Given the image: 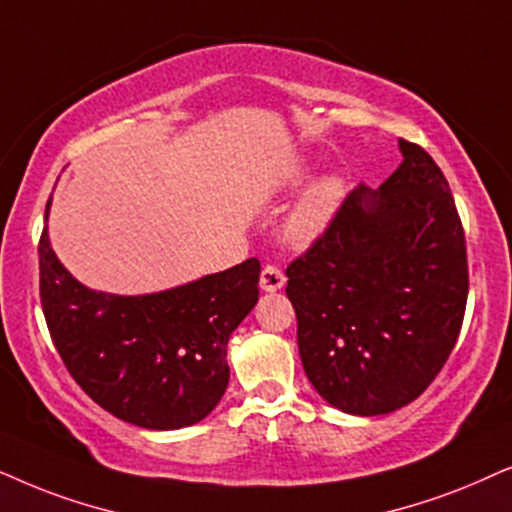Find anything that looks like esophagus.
I'll use <instances>...</instances> for the list:
<instances>
[{
	"label": "esophagus",
	"instance_id": "esophagus-1",
	"mask_svg": "<svg viewBox=\"0 0 512 512\" xmlns=\"http://www.w3.org/2000/svg\"><path fill=\"white\" fill-rule=\"evenodd\" d=\"M285 285V274L278 267H264L262 269V276H260V288L264 290V292H276V290H281Z\"/></svg>",
	"mask_w": 512,
	"mask_h": 512
}]
</instances>
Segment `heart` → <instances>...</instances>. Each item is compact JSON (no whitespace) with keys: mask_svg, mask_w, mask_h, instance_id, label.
Masks as SVG:
<instances>
[{"mask_svg":"<svg viewBox=\"0 0 512 512\" xmlns=\"http://www.w3.org/2000/svg\"><path fill=\"white\" fill-rule=\"evenodd\" d=\"M311 177L309 163L299 161L295 166L288 168V173L283 175L281 187L283 189H299L306 185V180ZM346 196V177L339 173H330L320 177L318 182L306 189V194L299 199L295 208L290 210V215L285 217L283 231L290 245L295 248H309L325 234L332 220H335L339 208H342Z\"/></svg>","mask_w":512,"mask_h":512,"instance_id":"b5f03b06","label":"heart"}]
</instances>
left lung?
I'll return each mask as SVG.
<instances>
[{
  "mask_svg": "<svg viewBox=\"0 0 512 512\" xmlns=\"http://www.w3.org/2000/svg\"><path fill=\"white\" fill-rule=\"evenodd\" d=\"M398 147L395 173L379 189H353L285 271L306 377L356 417L395 412L426 391L468 299L466 238L445 175L414 142Z\"/></svg>",
  "mask_w": 512,
  "mask_h": 512,
  "instance_id": "1",
  "label": "left lung"
}]
</instances>
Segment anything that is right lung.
I'll use <instances>...</instances> for the list:
<instances>
[{
	"label": "right lung",
	"mask_w": 512,
	"mask_h": 512,
	"mask_svg": "<svg viewBox=\"0 0 512 512\" xmlns=\"http://www.w3.org/2000/svg\"><path fill=\"white\" fill-rule=\"evenodd\" d=\"M51 199L46 203L49 222ZM255 257L149 295L86 288L39 241V295L67 372L102 410L149 431L199 424L229 384L231 332L257 304Z\"/></svg>",
	"instance_id": "add662e5"
}]
</instances>
